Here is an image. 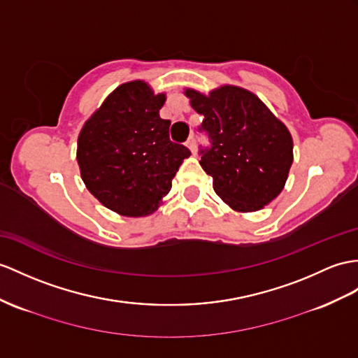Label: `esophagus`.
Segmentation results:
<instances>
[{
  "mask_svg": "<svg viewBox=\"0 0 358 358\" xmlns=\"http://www.w3.org/2000/svg\"><path fill=\"white\" fill-rule=\"evenodd\" d=\"M187 145H188V149L193 152V153H196V149H197V145H196V138H194V135H191L189 138H188V141H187Z\"/></svg>",
  "mask_w": 358,
  "mask_h": 358,
  "instance_id": "1",
  "label": "esophagus"
}]
</instances>
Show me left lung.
<instances>
[{
	"label": "left lung",
	"instance_id": "8db88e82",
	"mask_svg": "<svg viewBox=\"0 0 358 358\" xmlns=\"http://www.w3.org/2000/svg\"><path fill=\"white\" fill-rule=\"evenodd\" d=\"M191 106L203 115L199 132L200 165L213 187L237 211H257L281 193L293 162L287 127L252 92L222 86L208 95L187 90Z\"/></svg>",
	"mask_w": 358,
	"mask_h": 358
}]
</instances>
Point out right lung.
<instances>
[{
  "label": "right lung",
  "mask_w": 358,
  "mask_h": 358,
  "mask_svg": "<svg viewBox=\"0 0 358 358\" xmlns=\"http://www.w3.org/2000/svg\"><path fill=\"white\" fill-rule=\"evenodd\" d=\"M165 95L144 82L118 86L86 121L77 141L82 179L94 197L127 217L152 214L191 155L159 117Z\"/></svg>",
  "instance_id": "right-lung-1"
}]
</instances>
